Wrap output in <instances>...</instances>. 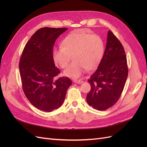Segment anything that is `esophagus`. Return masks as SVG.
<instances>
[{
	"instance_id": "1",
	"label": "esophagus",
	"mask_w": 147,
	"mask_h": 147,
	"mask_svg": "<svg viewBox=\"0 0 147 147\" xmlns=\"http://www.w3.org/2000/svg\"><path fill=\"white\" fill-rule=\"evenodd\" d=\"M74 82L75 83H77V84H81L83 83V81L82 80H74Z\"/></svg>"
}]
</instances>
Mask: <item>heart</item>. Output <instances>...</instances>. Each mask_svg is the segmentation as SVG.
Listing matches in <instances>:
<instances>
[{
    "label": "heart",
    "mask_w": 147,
    "mask_h": 147,
    "mask_svg": "<svg viewBox=\"0 0 147 147\" xmlns=\"http://www.w3.org/2000/svg\"><path fill=\"white\" fill-rule=\"evenodd\" d=\"M104 45L102 38L83 30H76L64 38L61 47L55 48L52 57L55 63L61 68L67 66L72 56L74 62L64 71L66 77L77 78L86 69H94L103 56Z\"/></svg>",
    "instance_id": "obj_1"
}]
</instances>
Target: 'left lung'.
Returning a JSON list of instances; mask_svg holds the SVG:
<instances>
[{
	"label": "left lung",
	"instance_id": "1",
	"mask_svg": "<svg viewBox=\"0 0 147 147\" xmlns=\"http://www.w3.org/2000/svg\"><path fill=\"white\" fill-rule=\"evenodd\" d=\"M128 74L126 53L121 42L109 30L103 57L88 82L91 90L86 96L88 104L98 110L112 107L119 99Z\"/></svg>",
	"mask_w": 147,
	"mask_h": 147
}]
</instances>
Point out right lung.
Segmentation results:
<instances>
[{
	"mask_svg": "<svg viewBox=\"0 0 147 147\" xmlns=\"http://www.w3.org/2000/svg\"><path fill=\"white\" fill-rule=\"evenodd\" d=\"M67 28H42L26 44L19 69L23 91L35 107L51 112L63 104L72 82L68 77L56 79L60 70L53 59L56 40Z\"/></svg>",
	"mask_w": 147,
	"mask_h": 147,
	"instance_id": "right-lung-1",
	"label": "right lung"
}]
</instances>
